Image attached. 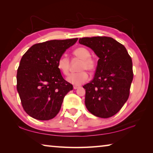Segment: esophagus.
Here are the masks:
<instances>
[{
	"label": "esophagus",
	"mask_w": 153,
	"mask_h": 153,
	"mask_svg": "<svg viewBox=\"0 0 153 153\" xmlns=\"http://www.w3.org/2000/svg\"><path fill=\"white\" fill-rule=\"evenodd\" d=\"M78 88H79V86H74V89H75V90L78 89Z\"/></svg>",
	"instance_id": "obj_1"
}]
</instances>
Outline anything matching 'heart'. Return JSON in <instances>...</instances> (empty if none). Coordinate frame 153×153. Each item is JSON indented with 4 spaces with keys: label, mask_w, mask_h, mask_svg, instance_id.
<instances>
[{
    "label": "heart",
    "mask_w": 153,
    "mask_h": 153,
    "mask_svg": "<svg viewBox=\"0 0 153 153\" xmlns=\"http://www.w3.org/2000/svg\"><path fill=\"white\" fill-rule=\"evenodd\" d=\"M73 55L76 57L81 59L79 65V72L71 74L67 77V82L75 86H79L87 82L89 76L85 70L90 72L94 71L96 69V61L90 56V51L85 47H78L73 51ZM57 67L62 74L68 75L69 72V60L66 56L63 55L59 58L57 61Z\"/></svg>",
    "instance_id": "heart-1"
}]
</instances>
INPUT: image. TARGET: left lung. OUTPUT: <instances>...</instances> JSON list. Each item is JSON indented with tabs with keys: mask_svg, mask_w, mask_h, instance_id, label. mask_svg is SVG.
<instances>
[{
	"mask_svg": "<svg viewBox=\"0 0 153 153\" xmlns=\"http://www.w3.org/2000/svg\"><path fill=\"white\" fill-rule=\"evenodd\" d=\"M79 42L99 57L94 79L83 86L87 109L98 117H112L128 99L134 77L131 56L125 46L111 37L82 38Z\"/></svg>",
	"mask_w": 153,
	"mask_h": 153,
	"instance_id": "left-lung-1",
	"label": "left lung"
}]
</instances>
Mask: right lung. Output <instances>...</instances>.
Masks as SVG:
<instances>
[{
  "mask_svg": "<svg viewBox=\"0 0 153 153\" xmlns=\"http://www.w3.org/2000/svg\"><path fill=\"white\" fill-rule=\"evenodd\" d=\"M77 39L36 44L23 55L17 69V90L22 107L30 117L42 121L54 118L65 96L73 90L62 76L57 61Z\"/></svg>",
  "mask_w": 153,
  "mask_h": 153,
  "instance_id": "right-lung-1",
  "label": "right lung"
}]
</instances>
